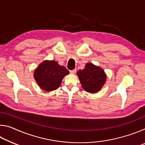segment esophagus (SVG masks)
Wrapping results in <instances>:
<instances>
[{"label": "esophagus", "mask_w": 145, "mask_h": 145, "mask_svg": "<svg viewBox=\"0 0 145 145\" xmlns=\"http://www.w3.org/2000/svg\"><path fill=\"white\" fill-rule=\"evenodd\" d=\"M76 71H77V70H76V69H74V70H70V73H72V74H74V73H75Z\"/></svg>", "instance_id": "1"}]
</instances>
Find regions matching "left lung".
<instances>
[{
	"label": "left lung",
	"instance_id": "1",
	"mask_svg": "<svg viewBox=\"0 0 145 145\" xmlns=\"http://www.w3.org/2000/svg\"><path fill=\"white\" fill-rule=\"evenodd\" d=\"M77 75L82 87L89 93H97L100 90L106 80V75L101 68L88 63L83 70H78Z\"/></svg>",
	"mask_w": 145,
	"mask_h": 145
}]
</instances>
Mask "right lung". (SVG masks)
Returning <instances> with one entry per match:
<instances>
[{
    "mask_svg": "<svg viewBox=\"0 0 145 145\" xmlns=\"http://www.w3.org/2000/svg\"><path fill=\"white\" fill-rule=\"evenodd\" d=\"M69 73L67 68L54 61H45L39 65L34 77L41 89L51 91L59 87L63 77Z\"/></svg>",
    "mask_w": 145,
    "mask_h": 145,
    "instance_id": "obj_1",
    "label": "right lung"
}]
</instances>
